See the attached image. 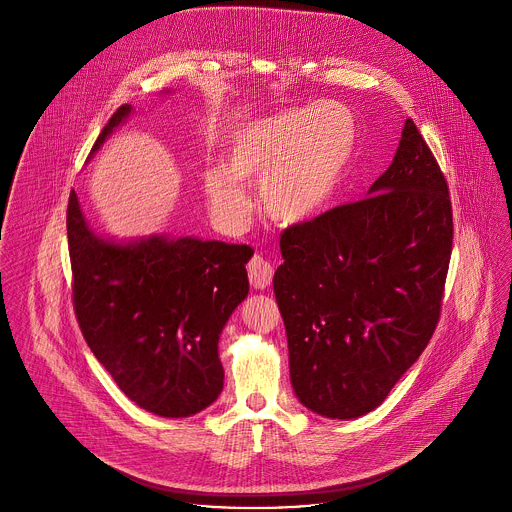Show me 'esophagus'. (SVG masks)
Instances as JSON below:
<instances>
[{
  "instance_id": "obj_1",
  "label": "esophagus",
  "mask_w": 512,
  "mask_h": 512,
  "mask_svg": "<svg viewBox=\"0 0 512 512\" xmlns=\"http://www.w3.org/2000/svg\"><path fill=\"white\" fill-rule=\"evenodd\" d=\"M247 271H249V281L255 289H265L273 279V265L267 259H263L261 255H255L249 261Z\"/></svg>"
}]
</instances>
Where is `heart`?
Returning a JSON list of instances; mask_svg holds the SVG:
<instances>
[{"label": "heart", "mask_w": 512, "mask_h": 512, "mask_svg": "<svg viewBox=\"0 0 512 512\" xmlns=\"http://www.w3.org/2000/svg\"><path fill=\"white\" fill-rule=\"evenodd\" d=\"M354 117L338 103L291 107L241 127L223 166L200 174L208 208L221 225L241 227L251 210L243 184L259 185V204L273 223L306 225L332 202L354 148Z\"/></svg>", "instance_id": "heart-1"}]
</instances>
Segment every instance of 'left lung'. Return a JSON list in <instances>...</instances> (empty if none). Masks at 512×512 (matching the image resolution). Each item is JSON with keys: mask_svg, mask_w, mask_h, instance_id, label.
<instances>
[{"mask_svg": "<svg viewBox=\"0 0 512 512\" xmlns=\"http://www.w3.org/2000/svg\"><path fill=\"white\" fill-rule=\"evenodd\" d=\"M452 239L448 182L413 119L367 198L283 231L273 291L308 409L352 419L387 399L440 320Z\"/></svg>", "mask_w": 512, "mask_h": 512, "instance_id": "1", "label": "left lung"}]
</instances>
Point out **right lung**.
Returning a JSON list of instances; mask_svg holds the SVG:
<instances>
[{
  "instance_id": "right-lung-1",
  "label": "right lung",
  "mask_w": 512,
  "mask_h": 512,
  "mask_svg": "<svg viewBox=\"0 0 512 512\" xmlns=\"http://www.w3.org/2000/svg\"><path fill=\"white\" fill-rule=\"evenodd\" d=\"M129 113L121 105L111 115L93 152ZM66 235L77 322L117 387L162 417L208 407L225 385L218 336L249 294L245 263L253 249L192 237L103 241L89 229L75 190Z\"/></svg>"
}]
</instances>
